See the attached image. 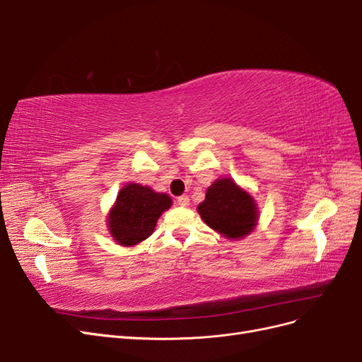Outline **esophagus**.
<instances>
[{"label":"esophagus","instance_id":"34e87169","mask_svg":"<svg viewBox=\"0 0 362 362\" xmlns=\"http://www.w3.org/2000/svg\"><path fill=\"white\" fill-rule=\"evenodd\" d=\"M177 204H178V205H181V206H187V205L190 204L189 196H185V194L180 196V198H177Z\"/></svg>","mask_w":362,"mask_h":362}]
</instances>
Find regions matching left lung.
Listing matches in <instances>:
<instances>
[{"instance_id": "8db88e82", "label": "left lung", "mask_w": 362, "mask_h": 362, "mask_svg": "<svg viewBox=\"0 0 362 362\" xmlns=\"http://www.w3.org/2000/svg\"><path fill=\"white\" fill-rule=\"evenodd\" d=\"M198 213L202 221L223 237L240 240L254 231L258 208L252 196L231 180H216L206 190Z\"/></svg>"}]
</instances>
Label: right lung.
I'll return each instance as SVG.
<instances>
[{
	"instance_id": "add662e5",
	"label": "right lung",
	"mask_w": 362,
	"mask_h": 362,
	"mask_svg": "<svg viewBox=\"0 0 362 362\" xmlns=\"http://www.w3.org/2000/svg\"><path fill=\"white\" fill-rule=\"evenodd\" d=\"M170 205L169 194L157 193L148 185L129 182L117 193L108 214V231L117 245L136 246L154 233L158 217Z\"/></svg>"
}]
</instances>
